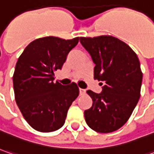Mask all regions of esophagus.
I'll return each mask as SVG.
<instances>
[{
  "label": "esophagus",
  "instance_id": "esophagus-1",
  "mask_svg": "<svg viewBox=\"0 0 154 154\" xmlns=\"http://www.w3.org/2000/svg\"><path fill=\"white\" fill-rule=\"evenodd\" d=\"M79 92H80V94L82 95V94H85L86 93V90L84 88H79Z\"/></svg>",
  "mask_w": 154,
  "mask_h": 154
}]
</instances>
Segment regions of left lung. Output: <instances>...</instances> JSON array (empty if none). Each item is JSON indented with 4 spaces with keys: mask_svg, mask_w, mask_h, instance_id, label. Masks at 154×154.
<instances>
[{
    "mask_svg": "<svg viewBox=\"0 0 154 154\" xmlns=\"http://www.w3.org/2000/svg\"><path fill=\"white\" fill-rule=\"evenodd\" d=\"M80 42L95 65L94 78L105 82L100 94L87 91L93 105L84 111L85 121L96 132H113L128 121L140 99V61L130 47L112 35L80 37Z\"/></svg>",
    "mask_w": 154,
    "mask_h": 154,
    "instance_id": "left-lung-1",
    "label": "left lung"
}]
</instances>
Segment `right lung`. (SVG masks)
<instances>
[{"instance_id":"1","label":"right lung","mask_w":154,"mask_h":154,"mask_svg":"<svg viewBox=\"0 0 154 154\" xmlns=\"http://www.w3.org/2000/svg\"><path fill=\"white\" fill-rule=\"evenodd\" d=\"M78 41L46 36L31 42L19 56L13 77L15 100L34 130L52 132L65 124L79 88L74 82L67 86L54 82V72L61 70Z\"/></svg>"}]
</instances>
